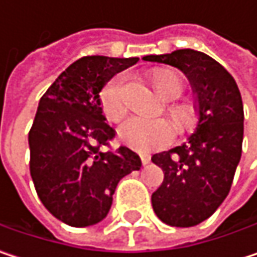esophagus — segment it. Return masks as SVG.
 <instances>
[{
	"label": "esophagus",
	"mask_w": 257,
	"mask_h": 257,
	"mask_svg": "<svg viewBox=\"0 0 257 257\" xmlns=\"http://www.w3.org/2000/svg\"><path fill=\"white\" fill-rule=\"evenodd\" d=\"M140 158H141L143 165H147L150 162V155L149 153H140Z\"/></svg>",
	"instance_id": "obj_1"
}]
</instances>
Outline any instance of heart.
Masks as SVG:
<instances>
[{
  "instance_id": "1",
  "label": "heart",
  "mask_w": 257,
  "mask_h": 257,
  "mask_svg": "<svg viewBox=\"0 0 257 257\" xmlns=\"http://www.w3.org/2000/svg\"><path fill=\"white\" fill-rule=\"evenodd\" d=\"M152 78L158 92L167 99H176L183 90V81L168 68L155 70ZM101 107L111 122H119L126 116L129 102L123 76H116L107 81L101 92ZM170 111L183 125L192 120V110L187 105L171 104ZM119 138L138 152H152L173 143L176 138V128L173 122L164 117L149 119L144 116H132L119 129Z\"/></svg>"
}]
</instances>
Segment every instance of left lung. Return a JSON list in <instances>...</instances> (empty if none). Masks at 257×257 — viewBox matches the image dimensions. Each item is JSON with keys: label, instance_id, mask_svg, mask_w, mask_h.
Here are the masks:
<instances>
[{"label": "left lung", "instance_id": "1", "mask_svg": "<svg viewBox=\"0 0 257 257\" xmlns=\"http://www.w3.org/2000/svg\"><path fill=\"white\" fill-rule=\"evenodd\" d=\"M143 59L179 68L195 95V132L187 143L152 156L164 171L162 184L152 195L156 216L170 226H195L208 219L231 190L244 135L241 93L231 74L202 52L180 49Z\"/></svg>", "mask_w": 257, "mask_h": 257}]
</instances>
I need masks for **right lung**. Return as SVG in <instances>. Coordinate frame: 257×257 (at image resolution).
Wrapping results in <instances>:
<instances>
[{"mask_svg":"<svg viewBox=\"0 0 257 257\" xmlns=\"http://www.w3.org/2000/svg\"><path fill=\"white\" fill-rule=\"evenodd\" d=\"M138 58L84 56L41 96L28 135L29 171L43 205L61 222L84 228L108 214L116 186L141 168L128 147L102 152L116 131L105 123L99 93Z\"/></svg>","mask_w":257,"mask_h":257,"instance_id":"obj_1","label":"right lung"}]
</instances>
